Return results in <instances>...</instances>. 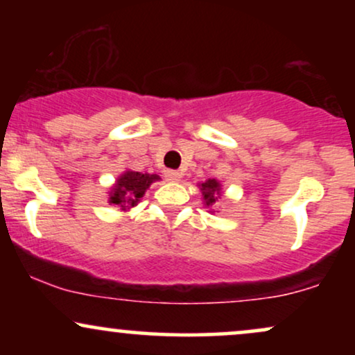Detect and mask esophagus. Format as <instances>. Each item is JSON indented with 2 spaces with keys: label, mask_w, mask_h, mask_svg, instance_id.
I'll use <instances>...</instances> for the list:
<instances>
[{
  "label": "esophagus",
  "mask_w": 355,
  "mask_h": 355,
  "mask_svg": "<svg viewBox=\"0 0 355 355\" xmlns=\"http://www.w3.org/2000/svg\"><path fill=\"white\" fill-rule=\"evenodd\" d=\"M180 178H182L180 172H175V170H166L165 172L166 182H180Z\"/></svg>",
  "instance_id": "34e87169"
}]
</instances>
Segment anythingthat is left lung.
Masks as SVG:
<instances>
[{
  "label": "left lung",
  "mask_w": 355,
  "mask_h": 355,
  "mask_svg": "<svg viewBox=\"0 0 355 355\" xmlns=\"http://www.w3.org/2000/svg\"><path fill=\"white\" fill-rule=\"evenodd\" d=\"M197 187L202 191V202L205 205V209H209L210 214H214L218 200H222L223 197L222 183L217 178H209V180L198 183Z\"/></svg>",
  "instance_id": "left-lung-1"
}]
</instances>
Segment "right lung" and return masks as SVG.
Wrapping results in <instances>:
<instances>
[{"mask_svg": "<svg viewBox=\"0 0 355 355\" xmlns=\"http://www.w3.org/2000/svg\"><path fill=\"white\" fill-rule=\"evenodd\" d=\"M160 180L157 173H141L133 172V170H125L116 182L110 187L108 203L110 205H118L121 211H128L130 209L138 205V202L144 198L145 191L150 185Z\"/></svg>", "mask_w": 355, "mask_h": 355, "instance_id": "add662e5", "label": "right lung"}]
</instances>
